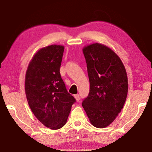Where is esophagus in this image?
<instances>
[{
    "mask_svg": "<svg viewBox=\"0 0 152 152\" xmlns=\"http://www.w3.org/2000/svg\"><path fill=\"white\" fill-rule=\"evenodd\" d=\"M74 98H75V99L76 100V102H78V101L80 100V96H79V95H78V94H75L74 95Z\"/></svg>",
    "mask_w": 152,
    "mask_h": 152,
    "instance_id": "34e87169",
    "label": "esophagus"
}]
</instances>
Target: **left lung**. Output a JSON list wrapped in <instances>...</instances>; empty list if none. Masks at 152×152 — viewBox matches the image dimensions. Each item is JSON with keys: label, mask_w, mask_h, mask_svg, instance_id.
I'll list each match as a JSON object with an SVG mask.
<instances>
[{"label": "left lung", "mask_w": 152, "mask_h": 152, "mask_svg": "<svg viewBox=\"0 0 152 152\" xmlns=\"http://www.w3.org/2000/svg\"><path fill=\"white\" fill-rule=\"evenodd\" d=\"M90 92L82 106L96 128L108 126L121 112L128 93V78L122 60L104 44L94 43L83 48Z\"/></svg>", "instance_id": "8db88e82"}]
</instances>
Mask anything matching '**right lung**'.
Here are the masks:
<instances>
[{
  "label": "right lung",
  "instance_id": "1",
  "mask_svg": "<svg viewBox=\"0 0 152 152\" xmlns=\"http://www.w3.org/2000/svg\"><path fill=\"white\" fill-rule=\"evenodd\" d=\"M64 48L57 44L40 48L32 58L26 73L28 105L36 118L53 130L64 126L76 102L60 76Z\"/></svg>",
  "mask_w": 152,
  "mask_h": 152
}]
</instances>
